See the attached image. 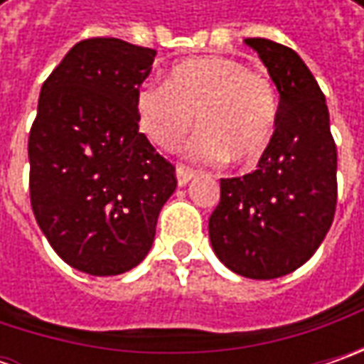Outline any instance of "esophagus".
<instances>
[{
  "label": "esophagus",
  "instance_id": "esophagus-1",
  "mask_svg": "<svg viewBox=\"0 0 364 364\" xmlns=\"http://www.w3.org/2000/svg\"><path fill=\"white\" fill-rule=\"evenodd\" d=\"M194 176H196V172H192V170L184 168V166H178V168H176V178H178V184H180V186H186Z\"/></svg>",
  "mask_w": 364,
  "mask_h": 364
}]
</instances>
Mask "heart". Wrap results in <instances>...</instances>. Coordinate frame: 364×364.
Listing matches in <instances>:
<instances>
[{"mask_svg":"<svg viewBox=\"0 0 364 364\" xmlns=\"http://www.w3.org/2000/svg\"><path fill=\"white\" fill-rule=\"evenodd\" d=\"M147 139L176 151L194 127V154L251 168L261 161L277 129L279 99L269 75L231 56H200L174 64L164 85H146L135 99Z\"/></svg>","mask_w":364,"mask_h":364,"instance_id":"obj_1","label":"heart"}]
</instances>
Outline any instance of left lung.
<instances>
[{"mask_svg": "<svg viewBox=\"0 0 364 364\" xmlns=\"http://www.w3.org/2000/svg\"><path fill=\"white\" fill-rule=\"evenodd\" d=\"M279 91L277 129L257 170L220 180L208 218L217 257L243 277L273 279L316 253L336 210V144L314 75L284 44L247 38Z\"/></svg>", "mask_w": 364, "mask_h": 364, "instance_id": "1", "label": "left lung"}]
</instances>
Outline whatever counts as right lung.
Segmentation results:
<instances>
[{"label": "right lung", "instance_id": "1", "mask_svg": "<svg viewBox=\"0 0 364 364\" xmlns=\"http://www.w3.org/2000/svg\"><path fill=\"white\" fill-rule=\"evenodd\" d=\"M156 50L89 38L44 80L30 129V203L70 267L119 275L146 259L176 168L139 133L135 99Z\"/></svg>", "mask_w": 364, "mask_h": 364}]
</instances>
